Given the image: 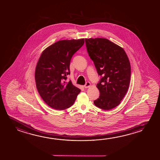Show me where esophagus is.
Returning a JSON list of instances; mask_svg holds the SVG:
<instances>
[{
	"label": "esophagus",
	"mask_w": 160,
	"mask_h": 160,
	"mask_svg": "<svg viewBox=\"0 0 160 160\" xmlns=\"http://www.w3.org/2000/svg\"><path fill=\"white\" fill-rule=\"evenodd\" d=\"M91 85V84H90V82H89V81H88L85 84V85H84V87L85 88H89L90 86Z\"/></svg>",
	"instance_id": "1"
}]
</instances>
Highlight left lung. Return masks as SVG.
<instances>
[{"mask_svg":"<svg viewBox=\"0 0 160 160\" xmlns=\"http://www.w3.org/2000/svg\"><path fill=\"white\" fill-rule=\"evenodd\" d=\"M87 51L101 76L97 88L100 96L95 106L110 110L118 106L126 94L131 80V65L122 47L106 38H86Z\"/></svg>","mask_w":160,"mask_h":160,"instance_id":"1","label":"left lung"}]
</instances>
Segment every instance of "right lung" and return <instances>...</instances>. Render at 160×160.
<instances>
[{
    "label": "right lung",
    "mask_w": 160,
    "mask_h": 160,
    "mask_svg": "<svg viewBox=\"0 0 160 160\" xmlns=\"http://www.w3.org/2000/svg\"><path fill=\"white\" fill-rule=\"evenodd\" d=\"M84 43V38L59 41L45 49L37 62V90L47 105L56 110L71 107L81 91L66 80L71 58Z\"/></svg>",
    "instance_id": "obj_1"
}]
</instances>
